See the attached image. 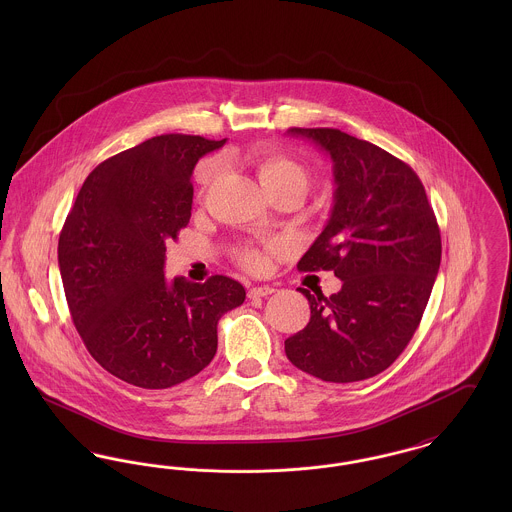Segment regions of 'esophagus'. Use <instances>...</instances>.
I'll return each instance as SVG.
<instances>
[{
	"label": "esophagus",
	"mask_w": 512,
	"mask_h": 512,
	"mask_svg": "<svg viewBox=\"0 0 512 512\" xmlns=\"http://www.w3.org/2000/svg\"><path fill=\"white\" fill-rule=\"evenodd\" d=\"M274 292H276V290L270 288V286H255V288H251V290L247 292V297H249V299H253V297H267V295Z\"/></svg>",
	"instance_id": "34e87169"
}]
</instances>
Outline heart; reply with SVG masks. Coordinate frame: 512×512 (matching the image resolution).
Listing matches in <instances>:
<instances>
[{"label":"heart","mask_w":512,"mask_h":512,"mask_svg":"<svg viewBox=\"0 0 512 512\" xmlns=\"http://www.w3.org/2000/svg\"><path fill=\"white\" fill-rule=\"evenodd\" d=\"M255 167L261 184L265 190L272 188H295L299 194L307 192L311 184V171L297 159H293L280 151H265L255 159ZM278 249V244H268L265 247L257 245H240L236 249V261L247 272H265L270 265V253Z\"/></svg>","instance_id":"obj_1"}]
</instances>
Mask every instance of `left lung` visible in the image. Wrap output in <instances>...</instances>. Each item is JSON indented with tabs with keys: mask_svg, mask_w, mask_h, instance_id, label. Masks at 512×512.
Segmentation results:
<instances>
[{
	"mask_svg": "<svg viewBox=\"0 0 512 512\" xmlns=\"http://www.w3.org/2000/svg\"><path fill=\"white\" fill-rule=\"evenodd\" d=\"M334 161V209L301 257L303 272L334 270L341 290L311 303L309 324L284 341L299 370L359 382L395 363L414 336L441 261L438 220L416 172L386 149L338 128H290Z\"/></svg>",
	"mask_w": 512,
	"mask_h": 512,
	"instance_id": "1",
	"label": "left lung"
}]
</instances>
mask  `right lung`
Masks as SVG:
<instances>
[{"mask_svg":"<svg viewBox=\"0 0 512 512\" xmlns=\"http://www.w3.org/2000/svg\"><path fill=\"white\" fill-rule=\"evenodd\" d=\"M226 140L163 134L121 151L84 180L59 234V268L90 355L126 384L165 390L217 353L220 317L244 286L215 274L167 282V242L192 217L195 163Z\"/></svg>","mask_w":512,"mask_h":512,"instance_id":"obj_1","label":"right lung"}]
</instances>
